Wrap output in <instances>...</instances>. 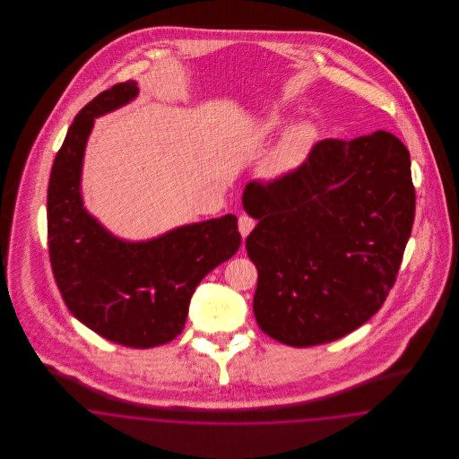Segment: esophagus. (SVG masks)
<instances>
[{
	"label": "esophagus",
	"instance_id": "34e87169",
	"mask_svg": "<svg viewBox=\"0 0 459 459\" xmlns=\"http://www.w3.org/2000/svg\"><path fill=\"white\" fill-rule=\"evenodd\" d=\"M238 225H239L240 236H242V238H246V236H247V234H249L253 229H255L256 221H255V219L247 217V215H240Z\"/></svg>",
	"mask_w": 459,
	"mask_h": 459
}]
</instances>
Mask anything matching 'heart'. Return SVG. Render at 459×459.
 <instances>
[{"label":"heart","instance_id":"heart-1","mask_svg":"<svg viewBox=\"0 0 459 459\" xmlns=\"http://www.w3.org/2000/svg\"><path fill=\"white\" fill-rule=\"evenodd\" d=\"M307 135H309V131L306 126L292 132L287 137L284 144L275 153L270 154V158L266 161V172L275 177V175L285 174L287 170H290L299 161V158L303 154Z\"/></svg>","mask_w":459,"mask_h":459}]
</instances>
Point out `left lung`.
Here are the masks:
<instances>
[{
  "label": "left lung",
  "mask_w": 459,
  "mask_h": 459,
  "mask_svg": "<svg viewBox=\"0 0 459 459\" xmlns=\"http://www.w3.org/2000/svg\"><path fill=\"white\" fill-rule=\"evenodd\" d=\"M244 197L258 220L246 249L266 335L325 344L382 307L415 220L410 152L394 134L318 141L298 169L249 182Z\"/></svg>",
  "instance_id": "obj_1"
}]
</instances>
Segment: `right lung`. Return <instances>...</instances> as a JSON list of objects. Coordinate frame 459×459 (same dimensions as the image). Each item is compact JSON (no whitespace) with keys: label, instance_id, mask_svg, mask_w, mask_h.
I'll use <instances>...</instances> for the list:
<instances>
[{"label":"right lung","instance_id":"add662e5","mask_svg":"<svg viewBox=\"0 0 459 459\" xmlns=\"http://www.w3.org/2000/svg\"><path fill=\"white\" fill-rule=\"evenodd\" d=\"M134 81L103 91L81 109L55 158L48 186L49 262L70 313L111 342L148 350L184 330L196 285L240 246L238 217L184 225L146 242L111 236L81 196L94 118L132 101Z\"/></svg>","mask_w":459,"mask_h":459}]
</instances>
